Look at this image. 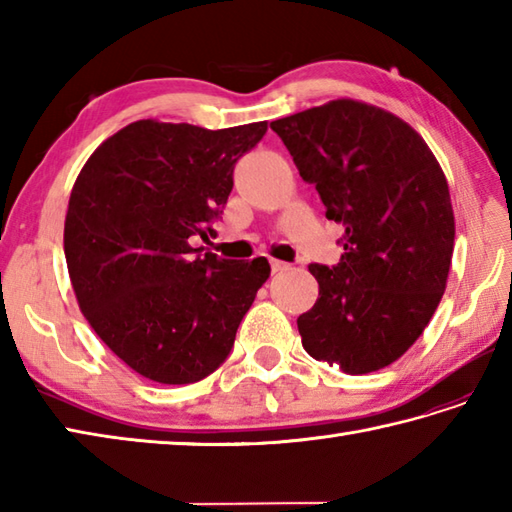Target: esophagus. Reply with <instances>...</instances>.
<instances>
[{
	"instance_id": "1",
	"label": "esophagus",
	"mask_w": 512,
	"mask_h": 512,
	"mask_svg": "<svg viewBox=\"0 0 512 512\" xmlns=\"http://www.w3.org/2000/svg\"><path fill=\"white\" fill-rule=\"evenodd\" d=\"M270 268H273V273H284V270L290 268V264L281 262V259H270Z\"/></svg>"
}]
</instances>
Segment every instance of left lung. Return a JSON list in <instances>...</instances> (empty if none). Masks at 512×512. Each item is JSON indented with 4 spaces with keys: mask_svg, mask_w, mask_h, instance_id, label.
Returning a JSON list of instances; mask_svg holds the SVG:
<instances>
[{
    "mask_svg": "<svg viewBox=\"0 0 512 512\" xmlns=\"http://www.w3.org/2000/svg\"><path fill=\"white\" fill-rule=\"evenodd\" d=\"M270 127L325 217L345 226L341 262L310 264L319 299L297 319L301 343L345 374L383 369L418 341L447 288L455 220L442 167L416 129L361 101Z\"/></svg>",
    "mask_w": 512,
    "mask_h": 512,
    "instance_id": "left-lung-1",
    "label": "left lung"
}]
</instances>
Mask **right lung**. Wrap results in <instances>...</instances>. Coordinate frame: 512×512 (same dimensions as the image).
Masks as SVG:
<instances>
[{"label": "right lung", "instance_id": "right-lung-1", "mask_svg": "<svg viewBox=\"0 0 512 512\" xmlns=\"http://www.w3.org/2000/svg\"><path fill=\"white\" fill-rule=\"evenodd\" d=\"M266 129L136 121L74 182L63 248L76 301L99 339L154 383L213 374L270 277L266 257L233 262L189 244L215 235L235 162Z\"/></svg>", "mask_w": 512, "mask_h": 512}]
</instances>
